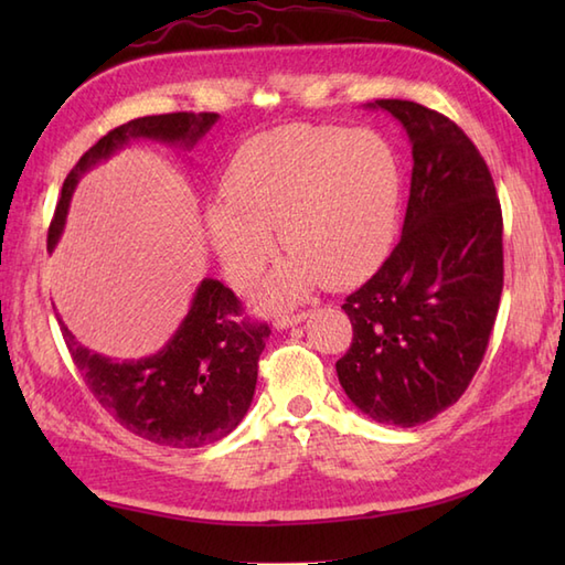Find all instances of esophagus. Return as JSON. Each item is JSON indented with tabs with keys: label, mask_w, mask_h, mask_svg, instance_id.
I'll list each match as a JSON object with an SVG mask.
<instances>
[{
	"label": "esophagus",
	"mask_w": 565,
	"mask_h": 565,
	"mask_svg": "<svg viewBox=\"0 0 565 565\" xmlns=\"http://www.w3.org/2000/svg\"><path fill=\"white\" fill-rule=\"evenodd\" d=\"M308 318V313H289V316H279L274 320L276 330H286V328H294V326H301V322Z\"/></svg>",
	"instance_id": "1"
}]
</instances>
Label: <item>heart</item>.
<instances>
[{
  "mask_svg": "<svg viewBox=\"0 0 565 565\" xmlns=\"http://www.w3.org/2000/svg\"><path fill=\"white\" fill-rule=\"evenodd\" d=\"M223 199L206 206L215 255L247 286L276 252H291L264 291L271 306L318 284L350 286L386 259L395 237L401 172L388 142L371 130L291 124L239 146L223 174Z\"/></svg>",
  "mask_w": 565,
  "mask_h": 565,
  "instance_id": "obj_1",
  "label": "heart"
}]
</instances>
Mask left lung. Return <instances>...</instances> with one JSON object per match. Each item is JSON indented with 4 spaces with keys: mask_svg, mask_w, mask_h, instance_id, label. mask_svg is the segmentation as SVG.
Instances as JSON below:
<instances>
[{
    "mask_svg": "<svg viewBox=\"0 0 565 565\" xmlns=\"http://www.w3.org/2000/svg\"><path fill=\"white\" fill-rule=\"evenodd\" d=\"M413 146L401 243L347 296L354 338L338 379L381 425L415 427L461 398L488 350L502 294V211L481 152L447 116L379 99Z\"/></svg>",
    "mask_w": 565,
    "mask_h": 565,
    "instance_id": "left-lung-1",
    "label": "left lung"
}]
</instances>
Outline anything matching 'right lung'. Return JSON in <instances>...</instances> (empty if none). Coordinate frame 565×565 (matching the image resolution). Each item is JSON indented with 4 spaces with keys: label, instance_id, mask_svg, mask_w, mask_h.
Segmentation results:
<instances>
[{
    "label": "right lung",
    "instance_id": "obj_1",
    "mask_svg": "<svg viewBox=\"0 0 565 565\" xmlns=\"http://www.w3.org/2000/svg\"><path fill=\"white\" fill-rule=\"evenodd\" d=\"M218 114H162L134 118L109 130L82 154L63 184L47 231V249L63 235L72 191L94 164L109 160L136 138L194 148ZM72 362L94 398L134 435L172 449H196L231 435L245 417L257 386V362L271 334L267 322L243 318L237 296L215 279H203L182 326L162 350L146 359L92 352L57 318Z\"/></svg>",
    "mask_w": 565,
    "mask_h": 565
}]
</instances>
